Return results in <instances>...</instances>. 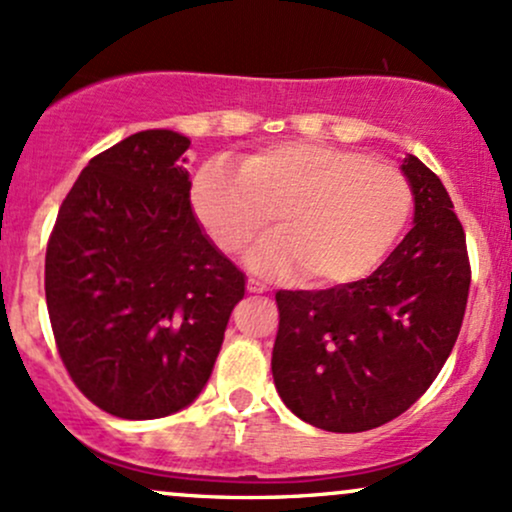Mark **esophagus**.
Here are the masks:
<instances>
[{
    "label": "esophagus",
    "instance_id": "obj_1",
    "mask_svg": "<svg viewBox=\"0 0 512 512\" xmlns=\"http://www.w3.org/2000/svg\"><path fill=\"white\" fill-rule=\"evenodd\" d=\"M248 291L250 293H267L269 286L262 284V281H257V279H248Z\"/></svg>",
    "mask_w": 512,
    "mask_h": 512
}]
</instances>
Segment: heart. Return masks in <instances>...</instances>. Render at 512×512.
Segmentation results:
<instances>
[{"mask_svg":"<svg viewBox=\"0 0 512 512\" xmlns=\"http://www.w3.org/2000/svg\"><path fill=\"white\" fill-rule=\"evenodd\" d=\"M197 219L238 255L279 214L281 228L250 250L262 276L303 272L310 284H351L378 267L404 228L411 187L397 168L361 151L279 142L238 163L211 158L192 182Z\"/></svg>","mask_w":512,"mask_h":512,"instance_id":"1","label":"heart"}]
</instances>
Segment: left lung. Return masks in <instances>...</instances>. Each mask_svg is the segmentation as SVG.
I'll return each instance as SVG.
<instances>
[{
	"mask_svg": "<svg viewBox=\"0 0 512 512\" xmlns=\"http://www.w3.org/2000/svg\"><path fill=\"white\" fill-rule=\"evenodd\" d=\"M402 173L414 226L373 274L322 291H276V392L322 431L397 419L431 387L460 334L472 279L462 223L419 158L407 154Z\"/></svg>",
	"mask_w": 512,
	"mask_h": 512,
	"instance_id": "left-lung-1",
	"label": "left lung"
}]
</instances>
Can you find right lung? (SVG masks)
Returning <instances> with one entry per match:
<instances>
[{
  "label": "right lung",
  "instance_id": "obj_1",
  "mask_svg": "<svg viewBox=\"0 0 512 512\" xmlns=\"http://www.w3.org/2000/svg\"><path fill=\"white\" fill-rule=\"evenodd\" d=\"M187 149L185 134L146 129L91 158L45 255L62 363L120 419H161L195 402L245 296V274L192 211Z\"/></svg>",
  "mask_w": 512,
  "mask_h": 512
}]
</instances>
